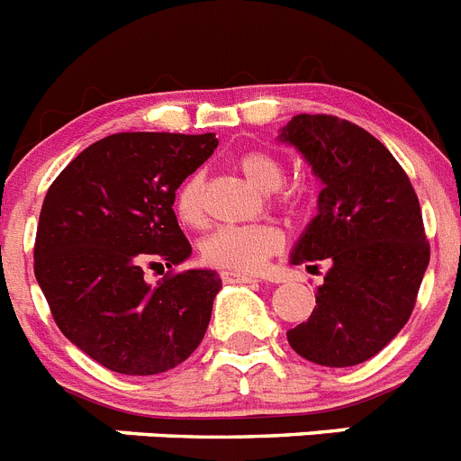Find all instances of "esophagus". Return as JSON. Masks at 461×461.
I'll use <instances>...</instances> for the list:
<instances>
[{"label": "esophagus", "mask_w": 461, "mask_h": 461, "mask_svg": "<svg viewBox=\"0 0 461 461\" xmlns=\"http://www.w3.org/2000/svg\"><path fill=\"white\" fill-rule=\"evenodd\" d=\"M223 284H251V281H258L251 275H240V272H221Z\"/></svg>", "instance_id": "34e87169"}]
</instances>
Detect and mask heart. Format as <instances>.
I'll return each instance as SVG.
<instances>
[{
	"mask_svg": "<svg viewBox=\"0 0 461 461\" xmlns=\"http://www.w3.org/2000/svg\"><path fill=\"white\" fill-rule=\"evenodd\" d=\"M244 177L258 189L270 191V198L281 210H297L303 205V189L284 185L286 168L281 158L266 149H247L235 158ZM173 210L185 226L198 228L205 221V177L201 170L189 173L173 194ZM281 233L270 223H247V226H219L198 244L201 260L219 270L249 275L258 272L275 254H279Z\"/></svg>",
	"mask_w": 461,
	"mask_h": 461,
	"instance_id": "heart-1",
	"label": "heart"
}]
</instances>
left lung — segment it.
I'll return each instance as SVG.
<instances>
[{
	"label": "left lung",
	"mask_w": 461,
	"mask_h": 461,
	"mask_svg": "<svg viewBox=\"0 0 461 461\" xmlns=\"http://www.w3.org/2000/svg\"><path fill=\"white\" fill-rule=\"evenodd\" d=\"M281 140L323 180L319 214L291 263L330 266L312 316L288 330V344L323 367H353L388 346L413 313L429 263L420 201L388 148L353 122L303 113Z\"/></svg>",
	"instance_id": "left-lung-1"
}]
</instances>
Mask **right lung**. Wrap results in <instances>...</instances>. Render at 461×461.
<instances>
[{
	"mask_svg": "<svg viewBox=\"0 0 461 461\" xmlns=\"http://www.w3.org/2000/svg\"><path fill=\"white\" fill-rule=\"evenodd\" d=\"M217 145L212 133H113L48 189L36 281L62 335L110 372H168L205 337L221 279L214 270H175L191 244L173 194ZM148 269L165 273L154 287L144 281Z\"/></svg>",
	"mask_w": 461,
	"mask_h": 461,
	"instance_id": "right-lung-1",
	"label": "right lung"
}]
</instances>
